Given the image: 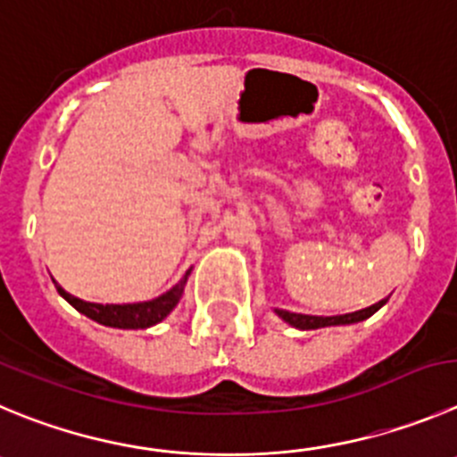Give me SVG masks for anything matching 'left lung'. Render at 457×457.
<instances>
[{
  "instance_id": "1",
  "label": "left lung",
  "mask_w": 457,
  "mask_h": 457,
  "mask_svg": "<svg viewBox=\"0 0 457 457\" xmlns=\"http://www.w3.org/2000/svg\"><path fill=\"white\" fill-rule=\"evenodd\" d=\"M386 304V300L377 302V304L368 306V309L353 311V313H345V315H302V313H291V311L284 309H275V313L279 315L284 322H288L295 329H320V327H336V325H353V322H361V320H368L370 315L377 313L381 306Z\"/></svg>"
}]
</instances>
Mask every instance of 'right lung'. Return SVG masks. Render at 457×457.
Returning a JSON list of instances; mask_svg holds the SVG:
<instances>
[{
    "mask_svg": "<svg viewBox=\"0 0 457 457\" xmlns=\"http://www.w3.org/2000/svg\"><path fill=\"white\" fill-rule=\"evenodd\" d=\"M189 272L191 270H187V275L182 277L170 291H166L164 295L148 302H137V304H94V302H83L79 300V297L70 295L65 288H58V293H61L76 311H80V313L87 315L94 322H99V325L114 327V329H146V327L162 322L170 311L176 309L182 293H185V284Z\"/></svg>",
    "mask_w": 457,
    "mask_h": 457,
    "instance_id": "obj_1",
    "label": "right lung"
}]
</instances>
